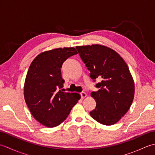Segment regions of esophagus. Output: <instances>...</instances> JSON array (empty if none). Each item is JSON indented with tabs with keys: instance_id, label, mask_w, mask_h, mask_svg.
<instances>
[{
	"instance_id": "34e87169",
	"label": "esophagus",
	"mask_w": 155,
	"mask_h": 155,
	"mask_svg": "<svg viewBox=\"0 0 155 155\" xmlns=\"http://www.w3.org/2000/svg\"><path fill=\"white\" fill-rule=\"evenodd\" d=\"M81 96L82 98H84L87 97V94L85 93L84 92H82V93H81Z\"/></svg>"
}]
</instances>
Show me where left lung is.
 Wrapping results in <instances>:
<instances>
[{"instance_id": "8db88e82", "label": "left lung", "mask_w": 155, "mask_h": 155, "mask_svg": "<svg viewBox=\"0 0 155 155\" xmlns=\"http://www.w3.org/2000/svg\"><path fill=\"white\" fill-rule=\"evenodd\" d=\"M77 51L98 90L91 96L96 107L91 117L104 125H112L127 113L133 101L134 83L126 62L116 51L100 45L77 46Z\"/></svg>"}]
</instances>
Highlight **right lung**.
Returning <instances> with one entry per match:
<instances>
[{
	"label": "right lung",
	"mask_w": 155,
	"mask_h": 155,
	"mask_svg": "<svg viewBox=\"0 0 155 155\" xmlns=\"http://www.w3.org/2000/svg\"><path fill=\"white\" fill-rule=\"evenodd\" d=\"M74 47L58 48L39 54L29 67L24 86L26 104L34 118L44 126L61 124L81 98L76 93L62 92V63L77 54Z\"/></svg>",
	"instance_id": "right-lung-1"
}]
</instances>
